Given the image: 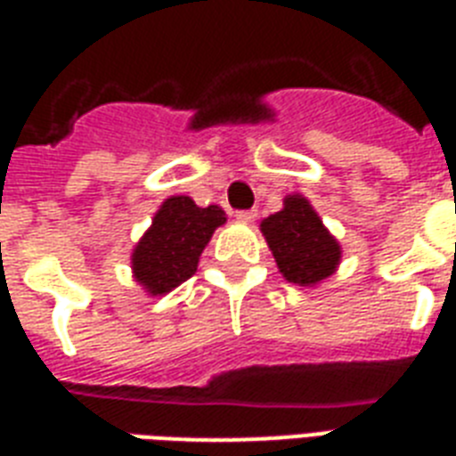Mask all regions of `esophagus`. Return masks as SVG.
I'll use <instances>...</instances> for the list:
<instances>
[{
    "label": "esophagus",
    "mask_w": 456,
    "mask_h": 456,
    "mask_svg": "<svg viewBox=\"0 0 456 456\" xmlns=\"http://www.w3.org/2000/svg\"><path fill=\"white\" fill-rule=\"evenodd\" d=\"M256 217H257V210H239V213H236V220L246 222V224L256 220Z\"/></svg>",
    "instance_id": "esophagus-1"
}]
</instances>
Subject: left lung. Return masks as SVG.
<instances>
[{"label":"left lung","mask_w":456,"mask_h":456,"mask_svg":"<svg viewBox=\"0 0 456 456\" xmlns=\"http://www.w3.org/2000/svg\"><path fill=\"white\" fill-rule=\"evenodd\" d=\"M260 232L277 260L279 272L291 284L314 286L331 277L338 267V241L329 234L310 200L300 193L286 196L284 208L265 217Z\"/></svg>","instance_id":"8db88e82"}]
</instances>
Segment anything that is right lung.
Segmentation results:
<instances>
[{
    "mask_svg": "<svg viewBox=\"0 0 456 456\" xmlns=\"http://www.w3.org/2000/svg\"><path fill=\"white\" fill-rule=\"evenodd\" d=\"M227 215L220 206L199 208L189 196H170L132 250V274L151 296H165L193 277L210 236Z\"/></svg>",
    "mask_w": 456,
    "mask_h": 456,
    "instance_id": "1",
    "label": "right lung"
}]
</instances>
